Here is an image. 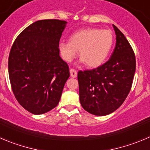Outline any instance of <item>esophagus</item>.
Segmentation results:
<instances>
[{"label":"esophagus","mask_w":150,"mask_h":150,"mask_svg":"<svg viewBox=\"0 0 150 150\" xmlns=\"http://www.w3.org/2000/svg\"><path fill=\"white\" fill-rule=\"evenodd\" d=\"M70 74H71V76L73 78H76L77 76V72L74 69H70Z\"/></svg>","instance_id":"34e87169"}]
</instances>
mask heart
<instances>
[{"label": "heart", "mask_w": 150, "mask_h": 150, "mask_svg": "<svg viewBox=\"0 0 150 150\" xmlns=\"http://www.w3.org/2000/svg\"><path fill=\"white\" fill-rule=\"evenodd\" d=\"M114 36L110 30L89 28L73 33L69 42L61 41L59 50L62 59L71 62L79 51L81 62L96 68L105 62L112 49Z\"/></svg>", "instance_id": "obj_1"}]
</instances>
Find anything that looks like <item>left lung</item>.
<instances>
[{"label": "left lung", "instance_id": "1", "mask_svg": "<svg viewBox=\"0 0 150 150\" xmlns=\"http://www.w3.org/2000/svg\"><path fill=\"white\" fill-rule=\"evenodd\" d=\"M112 26L116 43L109 60L95 69L78 72L81 105L88 112L99 116L114 112L125 102L136 66L130 44L119 28Z\"/></svg>", "mask_w": 150, "mask_h": 150}]
</instances>
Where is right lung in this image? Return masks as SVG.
<instances>
[{
	"label": "right lung",
	"instance_id": "add662e5",
	"mask_svg": "<svg viewBox=\"0 0 150 150\" xmlns=\"http://www.w3.org/2000/svg\"><path fill=\"white\" fill-rule=\"evenodd\" d=\"M66 24L54 19L36 21L18 35L10 51L8 76L14 95L23 108L35 115L57 107L70 76L59 50Z\"/></svg>",
	"mask_w": 150,
	"mask_h": 150
}]
</instances>
